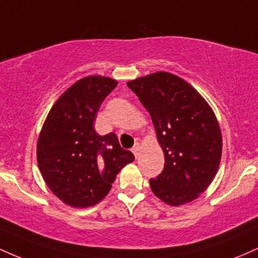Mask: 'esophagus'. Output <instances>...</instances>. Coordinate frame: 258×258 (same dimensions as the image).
I'll return each instance as SVG.
<instances>
[{
	"label": "esophagus",
	"mask_w": 258,
	"mask_h": 258,
	"mask_svg": "<svg viewBox=\"0 0 258 258\" xmlns=\"http://www.w3.org/2000/svg\"><path fill=\"white\" fill-rule=\"evenodd\" d=\"M139 150H141V147H139V144H138V143L136 144V146L132 148V153L135 154L136 158H138V155H139Z\"/></svg>",
	"instance_id": "1"
}]
</instances>
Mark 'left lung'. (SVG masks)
<instances>
[{
    "instance_id": "left-lung-1",
    "label": "left lung",
    "mask_w": 258,
    "mask_h": 258,
    "mask_svg": "<svg viewBox=\"0 0 258 258\" xmlns=\"http://www.w3.org/2000/svg\"><path fill=\"white\" fill-rule=\"evenodd\" d=\"M149 111L165 166L149 180L153 193L172 206L197 199L217 173L222 135L206 100L188 82L159 72L127 82Z\"/></svg>"
}]
</instances>
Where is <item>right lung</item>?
Listing matches in <instances>:
<instances>
[{"mask_svg":"<svg viewBox=\"0 0 258 258\" xmlns=\"http://www.w3.org/2000/svg\"><path fill=\"white\" fill-rule=\"evenodd\" d=\"M116 85L103 76L79 80L61 94L44 121L37 164L44 182L67 205L99 203L121 168L135 160L114 132L99 136L93 128L100 104Z\"/></svg>","mask_w":258,"mask_h":258,"instance_id":"right-lung-1","label":"right lung"}]
</instances>
